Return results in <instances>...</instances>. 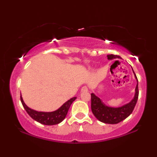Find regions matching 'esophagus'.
Listing matches in <instances>:
<instances>
[{"label": "esophagus", "instance_id": "34e87169", "mask_svg": "<svg viewBox=\"0 0 157 157\" xmlns=\"http://www.w3.org/2000/svg\"><path fill=\"white\" fill-rule=\"evenodd\" d=\"M88 91L87 86H83L82 88H81V92H84V91Z\"/></svg>", "mask_w": 157, "mask_h": 157}]
</instances>
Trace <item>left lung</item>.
I'll return each instance as SVG.
<instances>
[{
	"label": "left lung",
	"mask_w": 157,
	"mask_h": 157,
	"mask_svg": "<svg viewBox=\"0 0 157 157\" xmlns=\"http://www.w3.org/2000/svg\"><path fill=\"white\" fill-rule=\"evenodd\" d=\"M108 60H113L116 59H121L119 56L117 55H107ZM133 70V69H132ZM134 72V71H133ZM135 78L136 79L137 83L135 89V94L134 98L132 101L127 104L119 107H111L107 106L103 102V101L96 96L94 93L91 94V111L95 117L98 121L105 124H116L119 123L126 119L131 113H132L135 106L138 100L139 89H138V80L134 72Z\"/></svg>",
	"instance_id": "1"
}]
</instances>
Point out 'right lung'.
I'll list each match as a JSON object with an SVG mask.
<instances>
[{
	"mask_svg": "<svg viewBox=\"0 0 157 157\" xmlns=\"http://www.w3.org/2000/svg\"><path fill=\"white\" fill-rule=\"evenodd\" d=\"M76 97H74L70 98L67 101L64 103L62 106L58 109L57 110L54 111H51V112H44V111H38L33 110L31 108H29L26 104L23 101L22 96L21 94V101L22 103L23 108L26 111V112L29 113V115L32 119L35 121L39 122V123L44 124V125H56L63 121L66 117L68 109H69L71 105L76 100Z\"/></svg>",
	"mask_w": 157,
	"mask_h": 157,
	"instance_id": "add662e5",
	"label": "right lung"
}]
</instances>
